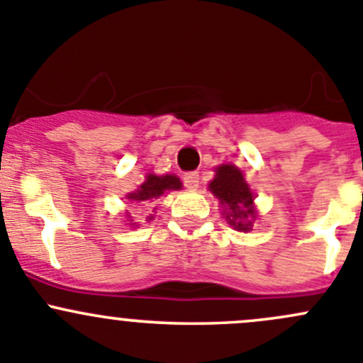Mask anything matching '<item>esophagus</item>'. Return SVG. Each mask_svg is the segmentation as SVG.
Wrapping results in <instances>:
<instances>
[{"instance_id":"34e87169","label":"esophagus","mask_w":363,"mask_h":363,"mask_svg":"<svg viewBox=\"0 0 363 363\" xmlns=\"http://www.w3.org/2000/svg\"><path fill=\"white\" fill-rule=\"evenodd\" d=\"M182 181H184L186 188H188V189H195V188H199L200 174H199V172H188V174L182 175Z\"/></svg>"}]
</instances>
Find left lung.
I'll return each mask as SVG.
<instances>
[{
	"label": "left lung",
	"mask_w": 363,
	"mask_h": 363,
	"mask_svg": "<svg viewBox=\"0 0 363 363\" xmlns=\"http://www.w3.org/2000/svg\"><path fill=\"white\" fill-rule=\"evenodd\" d=\"M211 191L226 207V219L237 230H251V219L255 218L252 208V193L244 181V175L233 164H223L216 170L214 181L211 182Z\"/></svg>",
	"instance_id": "left-lung-1"
}]
</instances>
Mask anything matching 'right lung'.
Instances as JSON below:
<instances>
[{
  "label": "right lung",
  "mask_w": 363,
  "mask_h": 363,
  "mask_svg": "<svg viewBox=\"0 0 363 363\" xmlns=\"http://www.w3.org/2000/svg\"><path fill=\"white\" fill-rule=\"evenodd\" d=\"M170 189H181V181L175 175H147V181L140 186L135 193H130L128 199L133 202H152L155 199H160ZM147 219H152L149 216Z\"/></svg>",
  "instance_id": "right-lung-1"
}]
</instances>
